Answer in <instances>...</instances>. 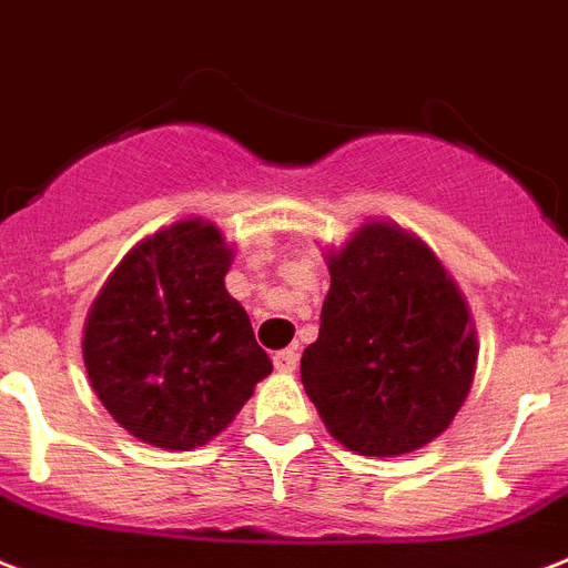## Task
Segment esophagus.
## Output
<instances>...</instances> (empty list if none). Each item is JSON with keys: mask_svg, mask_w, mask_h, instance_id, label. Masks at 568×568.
I'll return each mask as SVG.
<instances>
[{"mask_svg": "<svg viewBox=\"0 0 568 568\" xmlns=\"http://www.w3.org/2000/svg\"><path fill=\"white\" fill-rule=\"evenodd\" d=\"M273 365H275V368H278V372H284V374L295 372V365H298V351H295V348L278 351V354H275V357H273Z\"/></svg>", "mask_w": 568, "mask_h": 568, "instance_id": "34e87169", "label": "esophagus"}]
</instances>
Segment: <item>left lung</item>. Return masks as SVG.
I'll list each match as a JSON object with an SVG mask.
<instances>
[{"label":"left lung","mask_w":568,"mask_h":568,"mask_svg":"<svg viewBox=\"0 0 568 568\" xmlns=\"http://www.w3.org/2000/svg\"><path fill=\"white\" fill-rule=\"evenodd\" d=\"M331 290L302 383L327 433L359 456H406L453 424L479 342L453 275L418 234L365 220L327 250Z\"/></svg>","instance_id":"obj_1"}]
</instances>
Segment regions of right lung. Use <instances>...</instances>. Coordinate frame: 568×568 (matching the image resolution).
Segmentation results:
<instances>
[{
  "instance_id": "obj_1",
  "label": "right lung",
  "mask_w": 568,
  "mask_h": 568,
  "mask_svg": "<svg viewBox=\"0 0 568 568\" xmlns=\"http://www.w3.org/2000/svg\"><path fill=\"white\" fill-rule=\"evenodd\" d=\"M232 261L234 246L214 223L176 220L135 243L89 307V383L139 442L203 447L273 372L226 290Z\"/></svg>"
}]
</instances>
